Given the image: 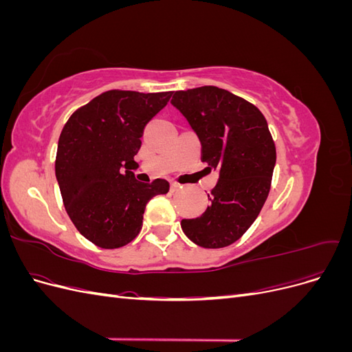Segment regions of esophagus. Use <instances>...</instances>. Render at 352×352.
I'll return each mask as SVG.
<instances>
[{"label":"esophagus","mask_w":352,"mask_h":352,"mask_svg":"<svg viewBox=\"0 0 352 352\" xmlns=\"http://www.w3.org/2000/svg\"><path fill=\"white\" fill-rule=\"evenodd\" d=\"M179 188H182V186H180L177 182L170 184V190H172V192H176V190H179Z\"/></svg>","instance_id":"34e87169"}]
</instances>
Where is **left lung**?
Masks as SVG:
<instances>
[{"instance_id": "obj_1", "label": "left lung", "mask_w": 352, "mask_h": 352, "mask_svg": "<svg viewBox=\"0 0 352 352\" xmlns=\"http://www.w3.org/2000/svg\"><path fill=\"white\" fill-rule=\"evenodd\" d=\"M201 141V162L219 170L210 206L197 219L180 221L185 235L204 248H223L250 229L269 197L276 146L263 113L217 87L173 94Z\"/></svg>"}]
</instances>
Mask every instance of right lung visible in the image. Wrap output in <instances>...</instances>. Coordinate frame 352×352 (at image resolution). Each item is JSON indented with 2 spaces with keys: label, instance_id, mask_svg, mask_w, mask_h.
Segmentation results:
<instances>
[{
  "label": "right lung",
  "instance_id": "right-lung-1",
  "mask_svg": "<svg viewBox=\"0 0 352 352\" xmlns=\"http://www.w3.org/2000/svg\"><path fill=\"white\" fill-rule=\"evenodd\" d=\"M170 97L172 92L105 91L63 127L56 157L63 202L73 225L100 248L132 242L141 232L148 201L168 192L167 180L142 184L132 168L146 123Z\"/></svg>",
  "mask_w": 352,
  "mask_h": 352
}]
</instances>
